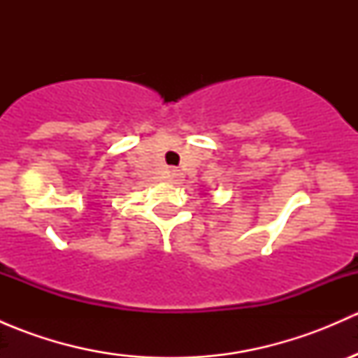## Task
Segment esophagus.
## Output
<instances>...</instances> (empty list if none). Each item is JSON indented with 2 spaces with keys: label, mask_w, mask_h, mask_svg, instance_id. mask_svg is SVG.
Instances as JSON below:
<instances>
[{
  "label": "esophagus",
  "mask_w": 358,
  "mask_h": 358,
  "mask_svg": "<svg viewBox=\"0 0 358 358\" xmlns=\"http://www.w3.org/2000/svg\"><path fill=\"white\" fill-rule=\"evenodd\" d=\"M169 178H171V180H178L180 178V173L176 171V169H171V171H169Z\"/></svg>",
  "instance_id": "esophagus-1"
}]
</instances>
